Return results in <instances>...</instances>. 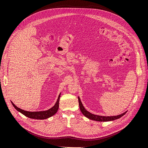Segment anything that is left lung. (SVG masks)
I'll return each mask as SVG.
<instances>
[{"instance_id":"obj_1","label":"left lung","mask_w":148,"mask_h":148,"mask_svg":"<svg viewBox=\"0 0 148 148\" xmlns=\"http://www.w3.org/2000/svg\"><path fill=\"white\" fill-rule=\"evenodd\" d=\"M78 101H79V108L80 109V111L82 112V114L84 115L85 116H86V118H88L89 119L92 120H95V121H113L114 120L118 119H119L121 116H123L124 115H125L127 111L125 112H124L123 114H121L118 115L116 116H100V115H94L93 114H92L90 112H89L88 111H87L84 107V106L83 105L80 99L79 98V97H78Z\"/></svg>"}]
</instances>
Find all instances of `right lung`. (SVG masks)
I'll use <instances>...</instances> for the list:
<instances>
[{"label": "right lung", "instance_id": "right-lung-1", "mask_svg": "<svg viewBox=\"0 0 148 148\" xmlns=\"http://www.w3.org/2000/svg\"><path fill=\"white\" fill-rule=\"evenodd\" d=\"M60 94H61V93H60L55 105L49 109L45 110V111H40V112L25 111V110H24L23 109H20L19 108L17 107L12 101H11V103L15 108V109L18 112L23 114L24 115L26 116L27 117H28L31 119H46L47 118H49L50 117L52 116L57 112V111L59 109V99L60 97Z\"/></svg>", "mask_w": 148, "mask_h": 148}]
</instances>
